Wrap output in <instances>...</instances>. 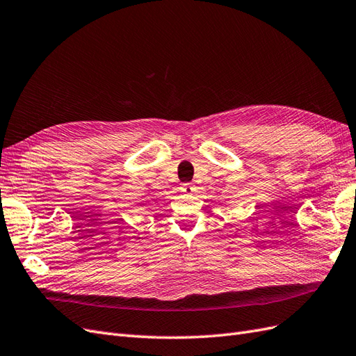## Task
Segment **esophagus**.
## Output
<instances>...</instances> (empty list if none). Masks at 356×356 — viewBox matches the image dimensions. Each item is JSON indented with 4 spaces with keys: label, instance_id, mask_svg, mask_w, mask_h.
Listing matches in <instances>:
<instances>
[{
    "label": "esophagus",
    "instance_id": "obj_1",
    "mask_svg": "<svg viewBox=\"0 0 356 356\" xmlns=\"http://www.w3.org/2000/svg\"><path fill=\"white\" fill-rule=\"evenodd\" d=\"M181 191L184 193V195H191V193L195 191V186H193L191 182H184V184H181Z\"/></svg>",
    "mask_w": 356,
    "mask_h": 356
}]
</instances>
